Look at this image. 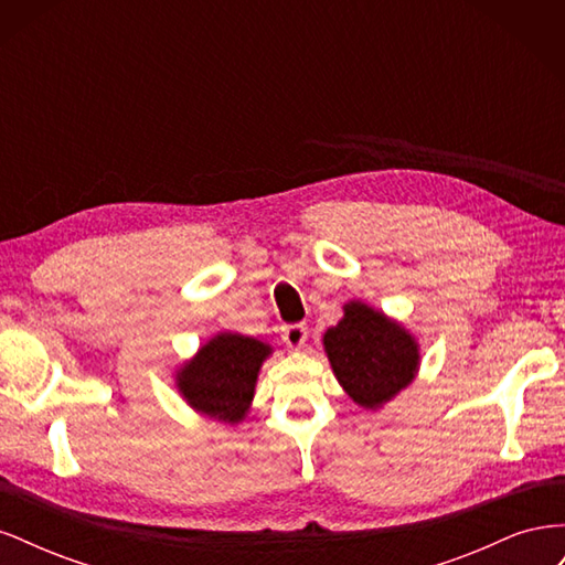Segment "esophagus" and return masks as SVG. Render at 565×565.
<instances>
[{
	"label": "esophagus",
	"instance_id": "obj_1",
	"mask_svg": "<svg viewBox=\"0 0 565 565\" xmlns=\"http://www.w3.org/2000/svg\"><path fill=\"white\" fill-rule=\"evenodd\" d=\"M306 339H309V328H306V324H301V322L285 324V328H282V341L289 349L299 351L306 344Z\"/></svg>",
	"mask_w": 565,
	"mask_h": 565
}]
</instances>
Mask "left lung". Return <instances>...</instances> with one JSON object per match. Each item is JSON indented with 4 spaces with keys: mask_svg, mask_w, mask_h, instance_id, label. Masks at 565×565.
Returning <instances> with one entry per match:
<instances>
[{
    "mask_svg": "<svg viewBox=\"0 0 565 565\" xmlns=\"http://www.w3.org/2000/svg\"><path fill=\"white\" fill-rule=\"evenodd\" d=\"M322 344L339 384L370 409L413 382L419 365L415 337L361 301L344 306V318L324 332Z\"/></svg>",
    "mask_w": 565,
    "mask_h": 565,
    "instance_id": "8db88e82",
    "label": "left lung"
}]
</instances>
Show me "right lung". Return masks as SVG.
<instances>
[{
  "instance_id": "right-lung-1",
  "label": "right lung",
  "mask_w": 565,
  "mask_h": 565,
  "mask_svg": "<svg viewBox=\"0 0 565 565\" xmlns=\"http://www.w3.org/2000/svg\"><path fill=\"white\" fill-rule=\"evenodd\" d=\"M268 353L270 347L259 339L221 332L183 365L179 391L198 413L237 424L249 409L256 374Z\"/></svg>"
}]
</instances>
